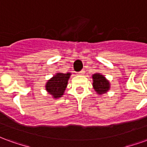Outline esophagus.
<instances>
[{
  "label": "esophagus",
  "mask_w": 147,
  "mask_h": 147,
  "mask_svg": "<svg viewBox=\"0 0 147 147\" xmlns=\"http://www.w3.org/2000/svg\"><path fill=\"white\" fill-rule=\"evenodd\" d=\"M84 73H85V71L82 70L81 71H80V72H79V75H81V76H83V75H84Z\"/></svg>",
  "instance_id": "1"
}]
</instances>
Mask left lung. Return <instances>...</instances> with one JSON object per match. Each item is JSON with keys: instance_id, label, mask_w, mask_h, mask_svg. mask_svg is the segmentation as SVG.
I'll list each match as a JSON object with an SVG mask.
<instances>
[{"instance_id": "left-lung-1", "label": "left lung", "mask_w": 147, "mask_h": 147, "mask_svg": "<svg viewBox=\"0 0 147 147\" xmlns=\"http://www.w3.org/2000/svg\"><path fill=\"white\" fill-rule=\"evenodd\" d=\"M93 87L96 92L102 95L108 92L110 89V83L103 75L100 73H95L92 76Z\"/></svg>"}]
</instances>
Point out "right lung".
<instances>
[{
	"mask_svg": "<svg viewBox=\"0 0 147 147\" xmlns=\"http://www.w3.org/2000/svg\"><path fill=\"white\" fill-rule=\"evenodd\" d=\"M71 75V74L69 72H57L51 79H49L45 83V90L49 94L55 99L61 98L62 95H64Z\"/></svg>",
	"mask_w": 147,
	"mask_h": 147,
	"instance_id": "right-lung-1",
	"label": "right lung"
}]
</instances>
